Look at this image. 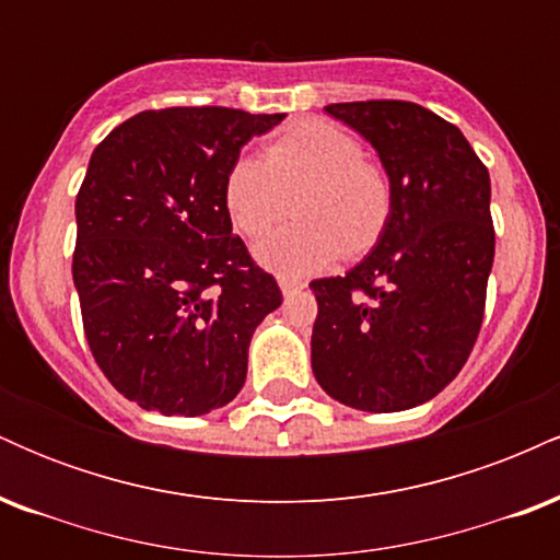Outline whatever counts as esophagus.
Masks as SVG:
<instances>
[{
    "mask_svg": "<svg viewBox=\"0 0 560 560\" xmlns=\"http://www.w3.org/2000/svg\"><path fill=\"white\" fill-rule=\"evenodd\" d=\"M279 289H281V294H284V298H292V294H298V292H302V289H305V281L287 279V276H281Z\"/></svg>",
    "mask_w": 560,
    "mask_h": 560,
    "instance_id": "obj_1",
    "label": "esophagus"
}]
</instances>
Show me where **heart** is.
I'll return each mask as SVG.
<instances>
[{"instance_id":"heart-1","label":"heart","mask_w":560,"mask_h":560,"mask_svg":"<svg viewBox=\"0 0 560 560\" xmlns=\"http://www.w3.org/2000/svg\"><path fill=\"white\" fill-rule=\"evenodd\" d=\"M361 141L326 120L287 128L266 158L244 152L223 182L226 213L247 240L268 234L287 213V197L300 195V226L276 231L255 247L266 271L305 279L334 266L347 249L365 253L378 240L392 210L387 173L363 160Z\"/></svg>"}]
</instances>
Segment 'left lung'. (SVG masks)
<instances>
[{
    "mask_svg": "<svg viewBox=\"0 0 560 560\" xmlns=\"http://www.w3.org/2000/svg\"><path fill=\"white\" fill-rule=\"evenodd\" d=\"M324 110L374 147L392 210L358 266L311 281L313 374L347 408H416L458 376L477 342L494 258L490 173L460 128L413 102Z\"/></svg>",
    "mask_w": 560,
    "mask_h": 560,
    "instance_id": "obj_1",
    "label": "left lung"
}]
</instances>
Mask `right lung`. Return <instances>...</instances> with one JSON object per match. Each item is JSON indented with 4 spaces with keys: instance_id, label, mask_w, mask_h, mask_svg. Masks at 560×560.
<instances>
[{
    "instance_id": "right-lung-1",
    "label": "right lung",
    "mask_w": 560,
    "mask_h": 560,
    "mask_svg": "<svg viewBox=\"0 0 560 560\" xmlns=\"http://www.w3.org/2000/svg\"><path fill=\"white\" fill-rule=\"evenodd\" d=\"M284 118L147 110L92 152L73 284L94 361L139 408L205 416L244 387L249 339L281 292L231 234L223 182L242 147Z\"/></svg>"
}]
</instances>
